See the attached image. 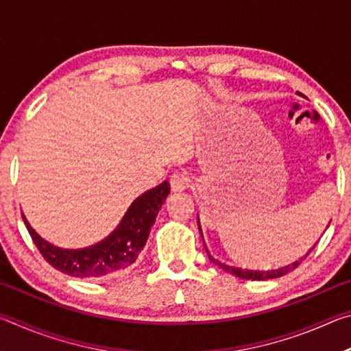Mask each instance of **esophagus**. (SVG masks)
Listing matches in <instances>:
<instances>
[{
    "label": "esophagus",
    "mask_w": 351,
    "mask_h": 351,
    "mask_svg": "<svg viewBox=\"0 0 351 351\" xmlns=\"http://www.w3.org/2000/svg\"><path fill=\"white\" fill-rule=\"evenodd\" d=\"M170 186L173 192H182L189 187V178L186 173H181V171H176L170 176Z\"/></svg>",
    "instance_id": "1"
}]
</instances>
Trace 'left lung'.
<instances>
[{"label":"left lung","mask_w":351,"mask_h":351,"mask_svg":"<svg viewBox=\"0 0 351 351\" xmlns=\"http://www.w3.org/2000/svg\"><path fill=\"white\" fill-rule=\"evenodd\" d=\"M326 228H328V226H326ZM198 229H199V234H201V237H203V230H201V226H199V218H198ZM203 243H204V237H203ZM314 246H316V245H314ZM314 246L310 249V251H308V252L305 254V257H302V258H299V260H295L294 263H289V265H287V266H282V268H278V269L260 271V269H243V268H239V266H229V265H224V263H221V261H218V260L213 258L212 255L209 254V251H207L206 245H204L206 251H207V255H209V258L213 261V263L218 265L219 268L224 269L226 272H229V274H234V276L240 277V278H245V280H269V278H277V277H282V276H285V274H288L289 271L295 269L297 266H299V265L302 263V261H304V260L306 258V255L313 251Z\"/></svg>","instance_id":"1"}]
</instances>
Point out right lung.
<instances>
[{
	"label": "right lung",
	"instance_id": "right-lung-1",
	"mask_svg": "<svg viewBox=\"0 0 351 351\" xmlns=\"http://www.w3.org/2000/svg\"><path fill=\"white\" fill-rule=\"evenodd\" d=\"M170 193L169 181L147 190L128 207L112 232L96 245L80 249H63L35 232L23 215L35 246L51 266L71 277H105L132 266L144 249L159 209Z\"/></svg>",
	"mask_w": 351,
	"mask_h": 351
}]
</instances>
